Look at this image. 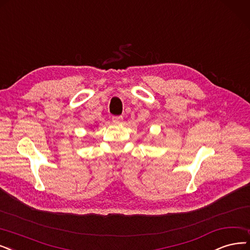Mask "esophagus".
<instances>
[{"label": "esophagus", "instance_id": "1", "mask_svg": "<svg viewBox=\"0 0 250 250\" xmlns=\"http://www.w3.org/2000/svg\"><path fill=\"white\" fill-rule=\"evenodd\" d=\"M122 120H123V117H122V116H114V117H113V121L116 122V123L121 122Z\"/></svg>", "mask_w": 250, "mask_h": 250}]
</instances>
